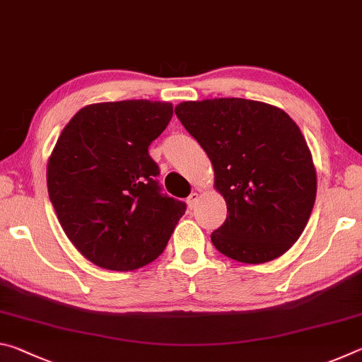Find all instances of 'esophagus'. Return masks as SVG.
Wrapping results in <instances>:
<instances>
[{
	"mask_svg": "<svg viewBox=\"0 0 362 362\" xmlns=\"http://www.w3.org/2000/svg\"><path fill=\"white\" fill-rule=\"evenodd\" d=\"M198 201H199V194L198 193L193 192L192 194H189L188 199H187V204H188L189 209H193V207L196 206V203H198Z\"/></svg>",
	"mask_w": 362,
	"mask_h": 362,
	"instance_id": "esophagus-1",
	"label": "esophagus"
}]
</instances>
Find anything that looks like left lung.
<instances>
[{"mask_svg":"<svg viewBox=\"0 0 362 362\" xmlns=\"http://www.w3.org/2000/svg\"><path fill=\"white\" fill-rule=\"evenodd\" d=\"M175 115L214 168L226 220L211 235L218 252L272 262L302 235L316 199V169L300 127L265 102L222 97L182 102Z\"/></svg>","mask_w":362,"mask_h":362,"instance_id":"left-lung-1","label":"left lung"}]
</instances>
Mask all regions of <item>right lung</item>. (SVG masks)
<instances>
[{"instance_id": "1", "label": "right lung", "mask_w": 362, "mask_h": 362, "mask_svg": "<svg viewBox=\"0 0 362 362\" xmlns=\"http://www.w3.org/2000/svg\"><path fill=\"white\" fill-rule=\"evenodd\" d=\"M173 103L86 105L64 127L47 161V192L65 235L94 265L132 272L156 260L185 214L159 193L148 146L173 118Z\"/></svg>"}]
</instances>
